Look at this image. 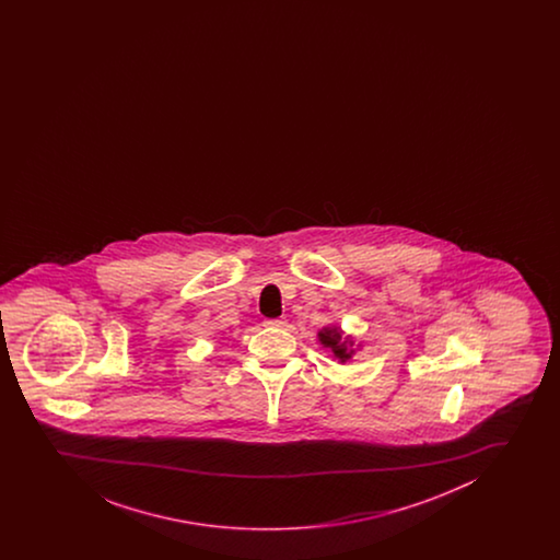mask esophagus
I'll list each match as a JSON object with an SVG mask.
<instances>
[{"mask_svg":"<svg viewBox=\"0 0 560 560\" xmlns=\"http://www.w3.org/2000/svg\"><path fill=\"white\" fill-rule=\"evenodd\" d=\"M264 325H268V327H276V329H283L287 322H284V319H266Z\"/></svg>","mask_w":560,"mask_h":560,"instance_id":"obj_1","label":"esophagus"}]
</instances>
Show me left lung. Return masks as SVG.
<instances>
[{
  "mask_svg": "<svg viewBox=\"0 0 560 560\" xmlns=\"http://www.w3.org/2000/svg\"><path fill=\"white\" fill-rule=\"evenodd\" d=\"M317 337H319V342L324 345L325 349H331L335 358H339L341 362H347L354 354V350L350 349L352 341L342 339L341 329H337V327H325V329L317 332Z\"/></svg>",
  "mask_w": 560,
  "mask_h": 560,
  "instance_id": "1",
  "label": "left lung"
}]
</instances>
